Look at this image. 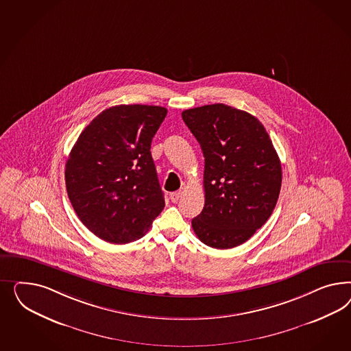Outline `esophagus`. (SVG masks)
Masks as SVG:
<instances>
[{
    "mask_svg": "<svg viewBox=\"0 0 351 351\" xmlns=\"http://www.w3.org/2000/svg\"><path fill=\"white\" fill-rule=\"evenodd\" d=\"M181 195H182V191H173V193H171L170 194V199L172 202L176 203L179 199H180Z\"/></svg>",
    "mask_w": 351,
    "mask_h": 351,
    "instance_id": "esophagus-1",
    "label": "esophagus"
}]
</instances>
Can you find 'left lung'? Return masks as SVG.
<instances>
[{"label":"left lung","instance_id":"8db88e82","mask_svg":"<svg viewBox=\"0 0 351 351\" xmlns=\"http://www.w3.org/2000/svg\"><path fill=\"white\" fill-rule=\"evenodd\" d=\"M181 116L204 157V207L193 230L217 250L242 245L267 221L280 191V160L269 134L252 114L225 104Z\"/></svg>","mask_w":351,"mask_h":351}]
</instances>
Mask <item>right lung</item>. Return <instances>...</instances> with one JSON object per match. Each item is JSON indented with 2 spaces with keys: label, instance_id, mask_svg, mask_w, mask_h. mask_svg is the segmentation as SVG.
<instances>
[{
  "label": "right lung",
  "instance_id": "add662e5",
  "mask_svg": "<svg viewBox=\"0 0 351 351\" xmlns=\"http://www.w3.org/2000/svg\"><path fill=\"white\" fill-rule=\"evenodd\" d=\"M167 114L163 106H116L96 116L65 165L69 201L100 239L125 245L148 232L165 207L150 153Z\"/></svg>",
  "mask_w": 351,
  "mask_h": 351
}]
</instances>
